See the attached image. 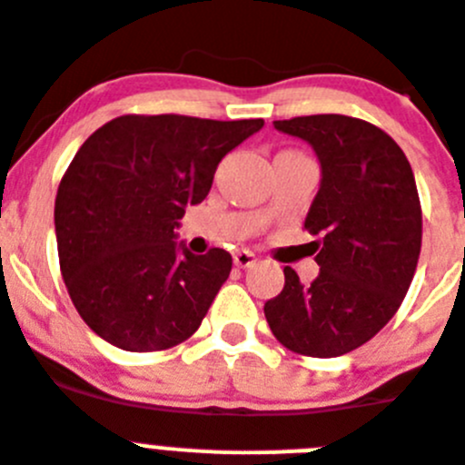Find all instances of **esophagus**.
Instances as JSON below:
<instances>
[{
	"instance_id": "34e87169",
	"label": "esophagus",
	"mask_w": 465,
	"mask_h": 465,
	"mask_svg": "<svg viewBox=\"0 0 465 465\" xmlns=\"http://www.w3.org/2000/svg\"><path fill=\"white\" fill-rule=\"evenodd\" d=\"M233 263H236L238 269H250V266L257 263V257L250 250H238V252H233Z\"/></svg>"
}]
</instances>
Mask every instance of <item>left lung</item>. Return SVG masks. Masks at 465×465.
<instances>
[{"label":"left lung","instance_id":"obj_1","mask_svg":"<svg viewBox=\"0 0 465 465\" xmlns=\"http://www.w3.org/2000/svg\"><path fill=\"white\" fill-rule=\"evenodd\" d=\"M273 127L303 139L322 181L305 229L320 275L301 284L284 266V287L266 301L273 336L305 357L352 352L396 315L421 250V206L408 157L389 134L347 115H303Z\"/></svg>","mask_w":465,"mask_h":465}]
</instances>
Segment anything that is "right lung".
Segmentation results:
<instances>
[{"label":"right lung","instance_id":"obj_1","mask_svg":"<svg viewBox=\"0 0 465 465\" xmlns=\"http://www.w3.org/2000/svg\"><path fill=\"white\" fill-rule=\"evenodd\" d=\"M263 120L120 115L81 145L55 199L60 269L78 315L127 352H157L202 326L232 254L178 242L217 164Z\"/></svg>","mask_w":465,"mask_h":465}]
</instances>
